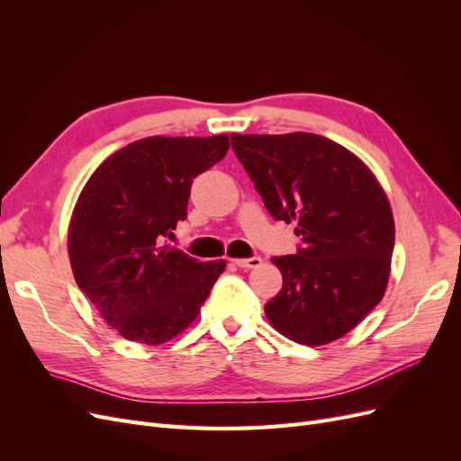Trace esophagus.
<instances>
[{"label":"esophagus","instance_id":"1","mask_svg":"<svg viewBox=\"0 0 461 461\" xmlns=\"http://www.w3.org/2000/svg\"><path fill=\"white\" fill-rule=\"evenodd\" d=\"M234 265H239L240 269H256L261 265V258L259 256H252L248 259H234Z\"/></svg>","mask_w":461,"mask_h":461}]
</instances>
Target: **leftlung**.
I'll list each match as a JSON object with an SVG mask.
<instances>
[{
    "mask_svg": "<svg viewBox=\"0 0 461 461\" xmlns=\"http://www.w3.org/2000/svg\"><path fill=\"white\" fill-rule=\"evenodd\" d=\"M232 149L275 221L296 222V254L271 261L283 288L265 303L290 340L321 346L381 302L394 249L386 194L352 151L319 134H232Z\"/></svg>",
    "mask_w": 461,
    "mask_h": 461,
    "instance_id": "obj_1",
    "label": "left lung"
}]
</instances>
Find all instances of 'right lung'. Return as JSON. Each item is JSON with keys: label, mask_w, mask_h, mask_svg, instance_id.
Returning a JSON list of instances; mask_svg holds the SVG:
<instances>
[{"label": "right lung", "mask_w": 461, "mask_h": 461, "mask_svg": "<svg viewBox=\"0 0 461 461\" xmlns=\"http://www.w3.org/2000/svg\"><path fill=\"white\" fill-rule=\"evenodd\" d=\"M229 136H151L107 158L90 176L68 229L78 288L121 337L161 344L196 319L225 261L167 246L186 219L190 186L225 158Z\"/></svg>", "instance_id": "add662e5"}]
</instances>
